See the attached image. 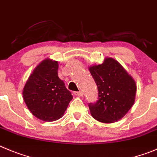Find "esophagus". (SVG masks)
<instances>
[{
  "instance_id": "esophagus-1",
  "label": "esophagus",
  "mask_w": 157,
  "mask_h": 157,
  "mask_svg": "<svg viewBox=\"0 0 157 157\" xmlns=\"http://www.w3.org/2000/svg\"><path fill=\"white\" fill-rule=\"evenodd\" d=\"M74 94H75L76 96H77V97H82V96L83 95V94L82 91H77V92H74Z\"/></svg>"
}]
</instances>
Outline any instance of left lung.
Returning a JSON list of instances; mask_svg holds the SVG:
<instances>
[{
    "instance_id": "1",
    "label": "left lung",
    "mask_w": 157,
    "mask_h": 157,
    "mask_svg": "<svg viewBox=\"0 0 157 157\" xmlns=\"http://www.w3.org/2000/svg\"><path fill=\"white\" fill-rule=\"evenodd\" d=\"M89 71L98 89V100L88 105L91 115L102 123L117 122L134 103V80L119 62L110 57L101 64L90 67Z\"/></svg>"
}]
</instances>
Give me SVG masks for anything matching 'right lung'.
Listing matches in <instances>:
<instances>
[{"instance_id": "obj_1", "label": "right lung", "mask_w": 157, "mask_h": 157, "mask_svg": "<svg viewBox=\"0 0 157 157\" xmlns=\"http://www.w3.org/2000/svg\"><path fill=\"white\" fill-rule=\"evenodd\" d=\"M57 71L58 62L45 59L33 70L23 90L29 110L47 122L60 119L73 99Z\"/></svg>"}]
</instances>
